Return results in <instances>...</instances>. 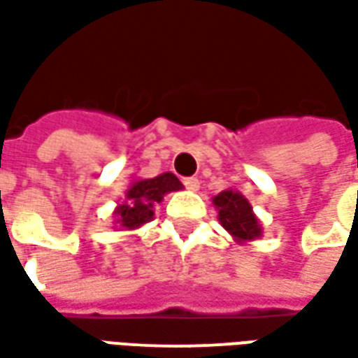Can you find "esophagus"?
<instances>
[{
    "instance_id": "34e87169",
    "label": "esophagus",
    "mask_w": 358,
    "mask_h": 358,
    "mask_svg": "<svg viewBox=\"0 0 358 358\" xmlns=\"http://www.w3.org/2000/svg\"><path fill=\"white\" fill-rule=\"evenodd\" d=\"M183 185L189 189V191H199L200 181L196 179V177H187V179H183Z\"/></svg>"
}]
</instances>
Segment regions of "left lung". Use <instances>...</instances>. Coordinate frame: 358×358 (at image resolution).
Wrapping results in <instances>:
<instances>
[{
  "label": "left lung",
  "mask_w": 358,
  "mask_h": 358,
  "mask_svg": "<svg viewBox=\"0 0 358 358\" xmlns=\"http://www.w3.org/2000/svg\"><path fill=\"white\" fill-rule=\"evenodd\" d=\"M214 206L217 210V220L225 231L233 235L237 243L255 241L262 235V227L252 212V206L241 192L227 189L214 196Z\"/></svg>",
  "instance_id": "8db88e82"
}]
</instances>
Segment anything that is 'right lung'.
Segmentation results:
<instances>
[{
	"label": "right lung",
	"instance_id": "right-lung-1",
	"mask_svg": "<svg viewBox=\"0 0 358 358\" xmlns=\"http://www.w3.org/2000/svg\"><path fill=\"white\" fill-rule=\"evenodd\" d=\"M183 185L173 173H162L154 179L134 181L125 192V202L115 208L113 215L117 217L119 227L136 229L148 224L154 215V206L164 200V194L181 191Z\"/></svg>",
	"mask_w": 358,
	"mask_h": 358
}]
</instances>
